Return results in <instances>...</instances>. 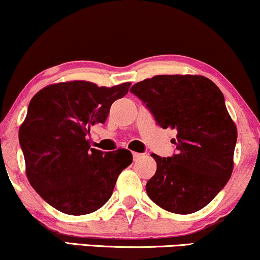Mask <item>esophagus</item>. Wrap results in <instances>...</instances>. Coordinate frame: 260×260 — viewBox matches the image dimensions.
Segmentation results:
<instances>
[{
	"mask_svg": "<svg viewBox=\"0 0 260 260\" xmlns=\"http://www.w3.org/2000/svg\"><path fill=\"white\" fill-rule=\"evenodd\" d=\"M139 157H142V154H139V153H133V159H134V160H138Z\"/></svg>",
	"mask_w": 260,
	"mask_h": 260,
	"instance_id": "obj_1",
	"label": "esophagus"
}]
</instances>
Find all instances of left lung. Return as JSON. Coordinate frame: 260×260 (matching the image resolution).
Returning <instances> with one entry per match:
<instances>
[{
    "label": "left lung",
    "instance_id": "1",
    "mask_svg": "<svg viewBox=\"0 0 260 260\" xmlns=\"http://www.w3.org/2000/svg\"><path fill=\"white\" fill-rule=\"evenodd\" d=\"M138 96L161 128L177 132V153L151 154L156 172L145 189L155 204L175 214H192L215 198L234 170L237 128L221 90L203 76H155L137 83Z\"/></svg>",
    "mask_w": 260,
    "mask_h": 260
}]
</instances>
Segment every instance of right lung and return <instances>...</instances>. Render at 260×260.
Returning a JSON list of instances; mask_svg holds the SVG:
<instances>
[{"instance_id": "right-lung-1", "label": "right lung", "mask_w": 260, "mask_h": 260, "mask_svg": "<svg viewBox=\"0 0 260 260\" xmlns=\"http://www.w3.org/2000/svg\"><path fill=\"white\" fill-rule=\"evenodd\" d=\"M131 83L112 88L85 80L57 83L38 91L19 128L29 183L61 213L85 215L109 201L118 175L132 164L127 149L104 154L86 137L105 123L113 101Z\"/></svg>"}]
</instances>
